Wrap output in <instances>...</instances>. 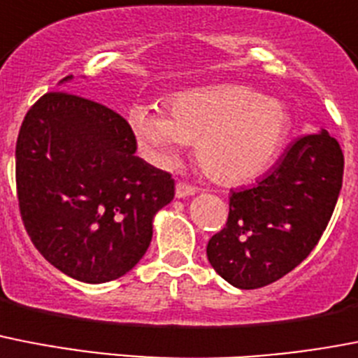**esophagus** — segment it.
Instances as JSON below:
<instances>
[{
  "mask_svg": "<svg viewBox=\"0 0 358 358\" xmlns=\"http://www.w3.org/2000/svg\"><path fill=\"white\" fill-rule=\"evenodd\" d=\"M195 192H197V188L192 185H188V182H185V181H179L176 185V195L179 197V199H182V197H188V195H194Z\"/></svg>",
  "mask_w": 358,
  "mask_h": 358,
  "instance_id": "1",
  "label": "esophagus"
}]
</instances>
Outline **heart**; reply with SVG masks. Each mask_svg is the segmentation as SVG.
<instances>
[{
  "label": "heart",
  "instance_id": "obj_1",
  "mask_svg": "<svg viewBox=\"0 0 358 358\" xmlns=\"http://www.w3.org/2000/svg\"><path fill=\"white\" fill-rule=\"evenodd\" d=\"M137 141L157 163L173 161L182 145H195V161L219 182H244L266 172L289 130V114L275 97L239 85L195 90L170 103V115L154 106L130 112Z\"/></svg>",
  "mask_w": 358,
  "mask_h": 358
}]
</instances>
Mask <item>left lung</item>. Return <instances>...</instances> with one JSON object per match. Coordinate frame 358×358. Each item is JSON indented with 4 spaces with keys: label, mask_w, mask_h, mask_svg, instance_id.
Wrapping results in <instances>:
<instances>
[{
    "label": "left lung",
    "mask_w": 358,
    "mask_h": 358,
    "mask_svg": "<svg viewBox=\"0 0 358 358\" xmlns=\"http://www.w3.org/2000/svg\"><path fill=\"white\" fill-rule=\"evenodd\" d=\"M342 173L335 137H299L257 185L231 192L226 226L206 246L213 270L235 288L257 289L297 268L331 219Z\"/></svg>",
    "instance_id": "obj_1"
}]
</instances>
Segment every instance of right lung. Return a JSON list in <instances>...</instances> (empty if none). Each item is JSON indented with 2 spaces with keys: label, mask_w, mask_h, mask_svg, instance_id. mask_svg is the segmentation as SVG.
<instances>
[{
  "label": "right lung",
  "mask_w": 358,
  "mask_h": 358,
  "mask_svg": "<svg viewBox=\"0 0 358 358\" xmlns=\"http://www.w3.org/2000/svg\"><path fill=\"white\" fill-rule=\"evenodd\" d=\"M136 150L127 119L69 92H47L21 123V221L43 257L72 279L101 284L132 270L155 212L173 199L172 176Z\"/></svg>",
  "instance_id": "add662e5"
}]
</instances>
